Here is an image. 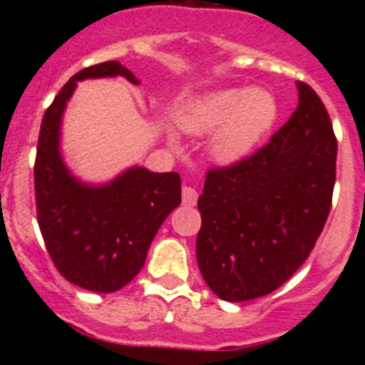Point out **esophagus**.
<instances>
[{
	"mask_svg": "<svg viewBox=\"0 0 365 365\" xmlns=\"http://www.w3.org/2000/svg\"><path fill=\"white\" fill-rule=\"evenodd\" d=\"M197 202V192L192 186H182V205L193 206Z\"/></svg>",
	"mask_w": 365,
	"mask_h": 365,
	"instance_id": "obj_1",
	"label": "esophagus"
}]
</instances>
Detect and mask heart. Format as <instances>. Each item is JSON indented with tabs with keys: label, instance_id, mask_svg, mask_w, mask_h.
Wrapping results in <instances>:
<instances>
[{
	"label": "heart",
	"instance_id": "1",
	"mask_svg": "<svg viewBox=\"0 0 365 365\" xmlns=\"http://www.w3.org/2000/svg\"><path fill=\"white\" fill-rule=\"evenodd\" d=\"M276 118V100L263 89H225L195 100L179 122L195 135L215 133L212 151L222 163L243 157L267 133Z\"/></svg>",
	"mask_w": 365,
	"mask_h": 365
}]
</instances>
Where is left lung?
I'll return each mask as SVG.
<instances>
[{"instance_id":"8db88e82","label":"left lung","mask_w":365,"mask_h":365,"mask_svg":"<svg viewBox=\"0 0 365 365\" xmlns=\"http://www.w3.org/2000/svg\"><path fill=\"white\" fill-rule=\"evenodd\" d=\"M299 102L269 143L210 168L197 201V265L227 302L270 294L305 263L333 205L338 140L320 96L298 82Z\"/></svg>"}]
</instances>
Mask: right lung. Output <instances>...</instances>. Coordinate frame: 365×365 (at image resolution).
Wrapping results in <instances>:
<instances>
[{
	"mask_svg": "<svg viewBox=\"0 0 365 365\" xmlns=\"http://www.w3.org/2000/svg\"><path fill=\"white\" fill-rule=\"evenodd\" d=\"M135 74L102 62L71 76L41 120L34 160L36 215L45 248L67 282L93 292H115L140 272L155 234L180 205L179 173L131 168L111 185L91 188L67 172L60 151V120L78 80Z\"/></svg>",
	"mask_w": 365,
	"mask_h": 365,
	"instance_id": "right-lung-1",
	"label": "right lung"
}]
</instances>
